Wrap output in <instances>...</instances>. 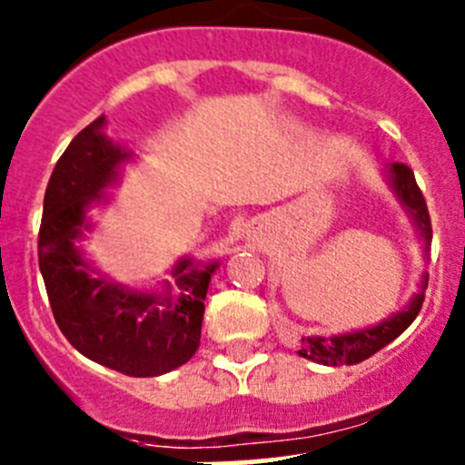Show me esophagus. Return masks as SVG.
<instances>
[{
    "mask_svg": "<svg viewBox=\"0 0 465 465\" xmlns=\"http://www.w3.org/2000/svg\"><path fill=\"white\" fill-rule=\"evenodd\" d=\"M245 236H247V241H252V242L261 241V238H262V224L261 223L247 224V227H245Z\"/></svg>",
    "mask_w": 465,
    "mask_h": 465,
    "instance_id": "1",
    "label": "esophagus"
}]
</instances>
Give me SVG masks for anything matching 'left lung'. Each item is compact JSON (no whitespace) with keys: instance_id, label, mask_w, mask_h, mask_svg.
Listing matches in <instances>:
<instances>
[{"instance_id":"8db88e82","label":"left lung","mask_w":465,"mask_h":465,"mask_svg":"<svg viewBox=\"0 0 465 465\" xmlns=\"http://www.w3.org/2000/svg\"><path fill=\"white\" fill-rule=\"evenodd\" d=\"M384 182L389 184L391 193L401 203L405 213L410 215L420 242H423V256L428 259L430 242H432V223H430L428 204H425L423 193L414 180V173L405 163H389L384 166ZM425 288H428V272L420 274L419 292L407 302L405 308L389 315L387 320L373 323V326L360 328L351 332H337V335H311L302 337L297 353L311 362L323 364V367H340V364H358L362 360L371 358L380 349L396 340L398 335L407 331L416 315L420 312L425 299Z\"/></svg>"}]
</instances>
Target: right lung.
I'll return each instance as SVG.
<instances>
[{"label": "right lung", "mask_w": 465, "mask_h": 465, "mask_svg": "<svg viewBox=\"0 0 465 465\" xmlns=\"http://www.w3.org/2000/svg\"><path fill=\"white\" fill-rule=\"evenodd\" d=\"M105 116L74 137L45 193L37 259L51 311L69 344L92 362L133 378H154L195 355L204 299L220 261L182 256L154 290L116 283L85 256L89 211L110 203L107 189L134 153L105 134Z\"/></svg>", "instance_id": "right-lung-1"}]
</instances>
